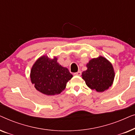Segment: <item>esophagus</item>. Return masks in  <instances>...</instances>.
I'll return each mask as SVG.
<instances>
[{"instance_id": "esophagus-1", "label": "esophagus", "mask_w": 135, "mask_h": 135, "mask_svg": "<svg viewBox=\"0 0 135 135\" xmlns=\"http://www.w3.org/2000/svg\"><path fill=\"white\" fill-rule=\"evenodd\" d=\"M75 75H78V76H80V75H81V74H82V73H81L80 71H78L77 73H75L74 74Z\"/></svg>"}]
</instances>
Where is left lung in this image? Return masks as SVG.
Returning a JSON list of instances; mask_svg holds the SVG:
<instances>
[{"mask_svg":"<svg viewBox=\"0 0 135 135\" xmlns=\"http://www.w3.org/2000/svg\"><path fill=\"white\" fill-rule=\"evenodd\" d=\"M87 69L82 72V79L90 89L98 92L108 90L113 83L115 73L112 64L106 58L99 56L90 60Z\"/></svg>","mask_w":135,"mask_h":135,"instance_id":"obj_1","label":"left lung"}]
</instances>
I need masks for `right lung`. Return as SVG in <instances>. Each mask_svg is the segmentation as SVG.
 <instances>
[{
	"label": "right lung",
	"instance_id": "obj_1",
	"mask_svg": "<svg viewBox=\"0 0 135 135\" xmlns=\"http://www.w3.org/2000/svg\"><path fill=\"white\" fill-rule=\"evenodd\" d=\"M30 77L37 90L47 95H55L65 89L73 75L57 62L56 57L51 59L44 55L33 64Z\"/></svg>",
	"mask_w": 135,
	"mask_h": 135
}]
</instances>
